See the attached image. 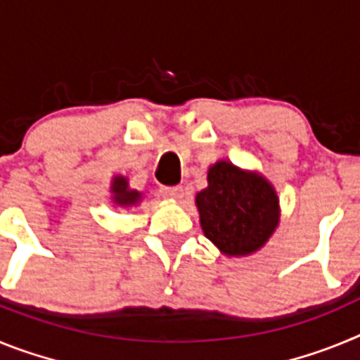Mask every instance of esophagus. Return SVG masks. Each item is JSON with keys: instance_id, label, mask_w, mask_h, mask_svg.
<instances>
[{"instance_id": "34e87169", "label": "esophagus", "mask_w": 360, "mask_h": 360, "mask_svg": "<svg viewBox=\"0 0 360 360\" xmlns=\"http://www.w3.org/2000/svg\"><path fill=\"white\" fill-rule=\"evenodd\" d=\"M160 193H162V196L167 200H182L184 198L182 187H162Z\"/></svg>"}]
</instances>
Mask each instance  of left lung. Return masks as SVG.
I'll return each mask as SVG.
<instances>
[{
  "mask_svg": "<svg viewBox=\"0 0 360 360\" xmlns=\"http://www.w3.org/2000/svg\"><path fill=\"white\" fill-rule=\"evenodd\" d=\"M200 225L227 257L262 250L281 219L276 187L262 173L218 160L207 171V187L196 193Z\"/></svg>",
  "mask_w": 360,
  "mask_h": 360,
  "instance_id": "left-lung-1",
  "label": "left lung"
}]
</instances>
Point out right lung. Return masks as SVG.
Segmentation results:
<instances>
[{
    "mask_svg": "<svg viewBox=\"0 0 360 360\" xmlns=\"http://www.w3.org/2000/svg\"><path fill=\"white\" fill-rule=\"evenodd\" d=\"M110 193H111L110 198H111V203H113V207H120V209L136 207V205L144 200V195H142L141 191L131 189V187H129V178L124 176V174H115V176L111 178Z\"/></svg>",
    "mask_w": 360,
    "mask_h": 360,
    "instance_id": "1",
    "label": "right lung"
}]
</instances>
